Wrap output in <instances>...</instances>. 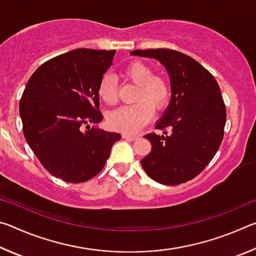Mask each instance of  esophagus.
<instances>
[{
    "mask_svg": "<svg viewBox=\"0 0 256 256\" xmlns=\"http://www.w3.org/2000/svg\"><path fill=\"white\" fill-rule=\"evenodd\" d=\"M122 136H123V138H126V140H128V141H133V140H136V138H138L136 136H131V134H126V133H124Z\"/></svg>",
    "mask_w": 256,
    "mask_h": 256,
    "instance_id": "34e87169",
    "label": "esophagus"
}]
</instances>
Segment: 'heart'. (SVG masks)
I'll return each instance as SVG.
<instances>
[{
    "mask_svg": "<svg viewBox=\"0 0 256 256\" xmlns=\"http://www.w3.org/2000/svg\"><path fill=\"white\" fill-rule=\"evenodd\" d=\"M124 76L131 84L138 86L134 100L136 102L108 115V125L116 131L136 133L152 118L154 108L162 110L170 102L172 86L170 80L160 73H154V68L142 60H133L125 66ZM118 82L112 74H105L98 86V94L107 105H116L118 102Z\"/></svg>",
    "mask_w": 256,
    "mask_h": 256,
    "instance_id": "b5f03b06",
    "label": "heart"
}]
</instances>
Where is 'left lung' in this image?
Returning a JSON list of instances; mask_svg holds the SVG:
<instances>
[{"instance_id":"1","label":"left lung","mask_w":256,"mask_h":256,"mask_svg":"<svg viewBox=\"0 0 256 256\" xmlns=\"http://www.w3.org/2000/svg\"><path fill=\"white\" fill-rule=\"evenodd\" d=\"M131 54L160 60L170 73L172 94L156 126L162 136L152 132L144 136L152 148L141 160L142 167L160 184L186 183L204 170L222 142L227 112L218 82L198 60L178 50H136Z\"/></svg>"}]
</instances>
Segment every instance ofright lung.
I'll use <instances>...</instances> for the list:
<instances>
[{
    "mask_svg": "<svg viewBox=\"0 0 256 256\" xmlns=\"http://www.w3.org/2000/svg\"><path fill=\"white\" fill-rule=\"evenodd\" d=\"M116 50L79 48L46 60L20 99L27 144L45 170L68 183H84L105 167L120 133L90 128L102 120L98 86Z\"/></svg>",
    "mask_w": 256,
    "mask_h": 256,
    "instance_id": "1",
    "label": "right lung"
}]
</instances>
